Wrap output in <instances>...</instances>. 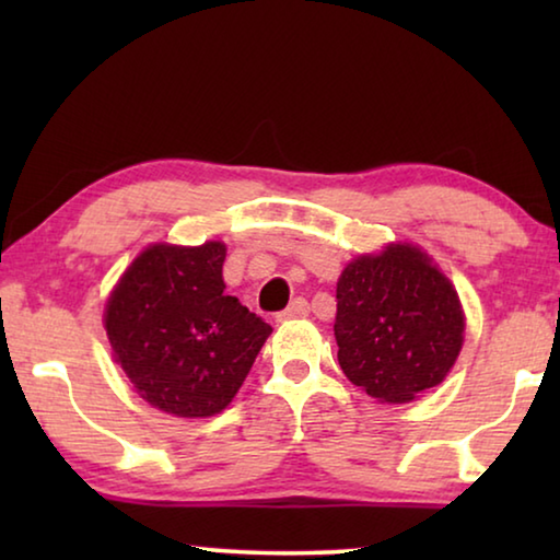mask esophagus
I'll return each instance as SVG.
<instances>
[{"label":"esophagus","instance_id":"esophagus-1","mask_svg":"<svg viewBox=\"0 0 560 560\" xmlns=\"http://www.w3.org/2000/svg\"><path fill=\"white\" fill-rule=\"evenodd\" d=\"M308 316V301L306 299H293L287 311H281L277 316L279 320H291V318H306Z\"/></svg>","mask_w":560,"mask_h":560}]
</instances>
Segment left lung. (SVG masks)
<instances>
[{
    "label": "left lung",
    "mask_w": 560,
    "mask_h": 560,
    "mask_svg": "<svg viewBox=\"0 0 560 560\" xmlns=\"http://www.w3.org/2000/svg\"><path fill=\"white\" fill-rule=\"evenodd\" d=\"M338 363L377 402H407L440 385L457 360L464 314L450 279L412 244L363 254L340 273Z\"/></svg>",
    "instance_id": "obj_1"
}]
</instances>
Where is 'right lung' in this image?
Masks as SVG:
<instances>
[{"label": "right lung", "mask_w": 560, "mask_h": 560, "mask_svg": "<svg viewBox=\"0 0 560 560\" xmlns=\"http://www.w3.org/2000/svg\"><path fill=\"white\" fill-rule=\"evenodd\" d=\"M226 246L153 244L106 303L116 363L145 402L175 417L222 412L249 375L271 326L224 296Z\"/></svg>", "instance_id": "right-lung-1"}]
</instances>
